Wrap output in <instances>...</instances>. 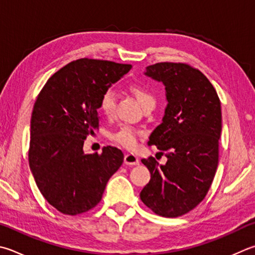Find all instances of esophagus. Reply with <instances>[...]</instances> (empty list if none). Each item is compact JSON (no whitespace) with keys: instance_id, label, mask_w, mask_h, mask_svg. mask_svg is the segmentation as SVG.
Segmentation results:
<instances>
[{"instance_id":"1","label":"esophagus","mask_w":255,"mask_h":255,"mask_svg":"<svg viewBox=\"0 0 255 255\" xmlns=\"http://www.w3.org/2000/svg\"><path fill=\"white\" fill-rule=\"evenodd\" d=\"M124 161H125V164L128 165V166H133V165L139 164V159H138L137 156H135L133 154H126V155H125Z\"/></svg>"}]
</instances>
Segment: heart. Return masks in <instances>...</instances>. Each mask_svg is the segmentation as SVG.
I'll return each mask as SVG.
<instances>
[{"label":"heart","instance_id":"heart-1","mask_svg":"<svg viewBox=\"0 0 255 255\" xmlns=\"http://www.w3.org/2000/svg\"><path fill=\"white\" fill-rule=\"evenodd\" d=\"M131 91L133 95L136 96L138 103L141 106L142 108L149 107V106H155L156 105V98L151 92L146 89L145 87H141L139 85H133L131 86ZM116 107V94L113 89L106 90L103 96L100 98V104L99 108L101 112L105 115L110 116L113 115L115 112ZM112 138L118 142L119 145L123 147L127 148V149H133L137 146L138 142V132L136 129L129 126H123L119 128L117 131H115Z\"/></svg>","mask_w":255,"mask_h":255}]
</instances>
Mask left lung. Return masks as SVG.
<instances>
[{
    "label": "left lung",
    "instance_id": "1",
    "mask_svg": "<svg viewBox=\"0 0 255 255\" xmlns=\"http://www.w3.org/2000/svg\"><path fill=\"white\" fill-rule=\"evenodd\" d=\"M145 76L163 82L167 106L163 123L150 133L167 157L165 165L148 157L141 163L150 180L140 200L156 214L184 215L204 200L219 164L222 131L221 101L203 73L186 63L160 62L146 68Z\"/></svg>",
    "mask_w": 255,
    "mask_h": 255
}]
</instances>
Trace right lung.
I'll list each match as a JSON object with an SVG mask.
<instances>
[{
	"mask_svg": "<svg viewBox=\"0 0 255 255\" xmlns=\"http://www.w3.org/2000/svg\"><path fill=\"white\" fill-rule=\"evenodd\" d=\"M130 69V64L106 60H76L55 72L36 98L30 168L43 197L63 214L94 208L123 164L118 148L107 146L101 154H86L83 142L99 126L101 96Z\"/></svg>",
	"mask_w": 255,
	"mask_h": 255,
	"instance_id": "obj_1",
	"label": "right lung"
}]
</instances>
